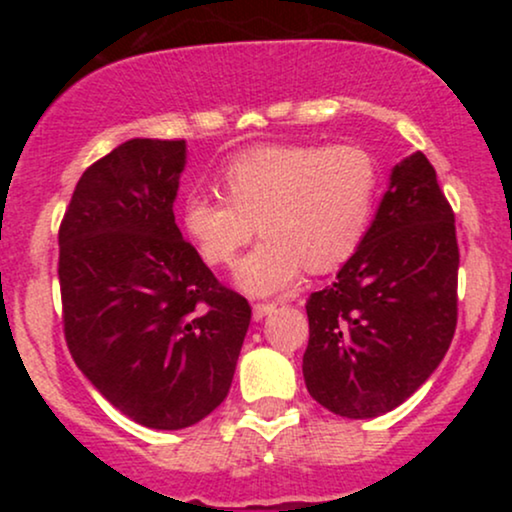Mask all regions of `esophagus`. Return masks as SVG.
Returning <instances> with one entry per match:
<instances>
[{
	"label": "esophagus",
	"mask_w": 512,
	"mask_h": 512,
	"mask_svg": "<svg viewBox=\"0 0 512 512\" xmlns=\"http://www.w3.org/2000/svg\"><path fill=\"white\" fill-rule=\"evenodd\" d=\"M276 310V303H255V308H252V317L255 320H262V317L272 315Z\"/></svg>",
	"instance_id": "34e87169"
}]
</instances>
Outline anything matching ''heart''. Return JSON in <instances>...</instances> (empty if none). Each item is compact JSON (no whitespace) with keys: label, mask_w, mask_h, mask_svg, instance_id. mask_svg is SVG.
Here are the masks:
<instances>
[{"label":"heart","mask_w":512,"mask_h":512,"mask_svg":"<svg viewBox=\"0 0 512 512\" xmlns=\"http://www.w3.org/2000/svg\"><path fill=\"white\" fill-rule=\"evenodd\" d=\"M221 190L182 199V231L211 267H228L260 228L262 243L236 281L252 296L291 289L308 272H330L366 238L383 173L358 144H264L233 156Z\"/></svg>","instance_id":"heart-1"}]
</instances>
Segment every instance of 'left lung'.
<instances>
[{
	"mask_svg": "<svg viewBox=\"0 0 512 512\" xmlns=\"http://www.w3.org/2000/svg\"><path fill=\"white\" fill-rule=\"evenodd\" d=\"M460 250L436 168L416 151L392 168L378 214L337 281L310 293L303 378L346 419L392 411L426 383L457 327Z\"/></svg>",
	"mask_w": 512,
	"mask_h": 512,
	"instance_id": "left-lung-1",
	"label": "left lung"
}]
</instances>
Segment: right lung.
<instances>
[{
    "instance_id": "add662e5",
    "label": "right lung",
    "mask_w": 512,
    "mask_h": 512,
    "mask_svg": "<svg viewBox=\"0 0 512 512\" xmlns=\"http://www.w3.org/2000/svg\"><path fill=\"white\" fill-rule=\"evenodd\" d=\"M182 139H129L88 166L60 223L69 354L137 424L178 431L226 399L250 303L175 226Z\"/></svg>"
}]
</instances>
